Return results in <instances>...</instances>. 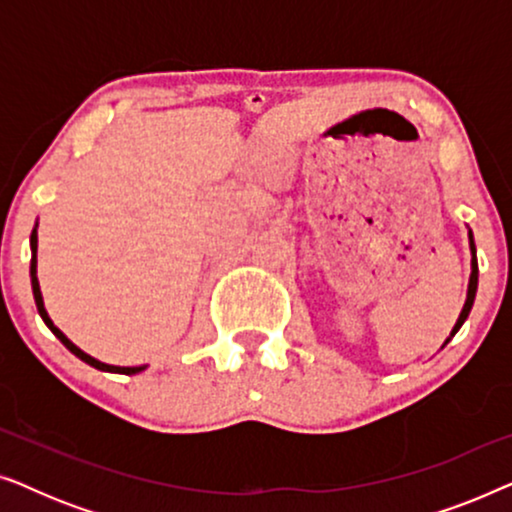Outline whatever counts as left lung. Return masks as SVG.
<instances>
[{
  "label": "left lung",
  "instance_id": "obj_1",
  "mask_svg": "<svg viewBox=\"0 0 512 512\" xmlns=\"http://www.w3.org/2000/svg\"><path fill=\"white\" fill-rule=\"evenodd\" d=\"M468 247H471V279H468L466 303H464V307H461V314H459L457 324H454L452 333H450V338H447V340L443 342V347L447 345V342H450V340L454 338V335L459 333V328L464 326V321L468 319V314H471V307H473V300H475V291H478V256H475V242H473V233H471V228H468Z\"/></svg>",
  "mask_w": 512,
  "mask_h": 512
}]
</instances>
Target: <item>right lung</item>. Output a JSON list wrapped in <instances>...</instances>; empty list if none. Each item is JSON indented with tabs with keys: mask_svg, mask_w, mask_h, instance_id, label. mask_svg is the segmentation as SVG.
I'll list each match as a JSON object with an SVG mask.
<instances>
[{
	"mask_svg": "<svg viewBox=\"0 0 512 512\" xmlns=\"http://www.w3.org/2000/svg\"><path fill=\"white\" fill-rule=\"evenodd\" d=\"M37 228H39V223H34V228H32V235H30V249H32V261H30V279H32V293H34V303H37V310H39V314H41V319H44V324L51 328L53 331V335L55 338H58L62 345H65L69 352H72L74 356H79L81 361H86L88 366H93V368H97V370H104V373H118V375H137V373H142V370H146V366H109V363H102V361H97L95 356H90V354H86L83 352L81 347H76L72 340L67 338L65 333L60 331L58 326L53 324V319L48 317V312H46V307H44V296H41V289H39V279H37Z\"/></svg>",
	"mask_w": 512,
	"mask_h": 512,
	"instance_id": "obj_1",
	"label": "right lung"
}]
</instances>
